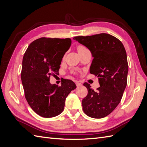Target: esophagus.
<instances>
[{
  "label": "esophagus",
  "mask_w": 147,
  "mask_h": 147,
  "mask_svg": "<svg viewBox=\"0 0 147 147\" xmlns=\"http://www.w3.org/2000/svg\"><path fill=\"white\" fill-rule=\"evenodd\" d=\"M75 84H76V85H77V87H78V86H82V84L81 83H80L79 82H78V81H76L75 82Z\"/></svg>",
  "instance_id": "1"
}]
</instances>
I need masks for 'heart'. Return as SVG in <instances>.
<instances>
[{
	"label": "heart",
	"instance_id": "heart-1",
	"mask_svg": "<svg viewBox=\"0 0 147 147\" xmlns=\"http://www.w3.org/2000/svg\"><path fill=\"white\" fill-rule=\"evenodd\" d=\"M86 48L84 47V46H82V45H79L77 48V50H78V51H83V50H86Z\"/></svg>",
	"mask_w": 147,
	"mask_h": 147
}]
</instances>
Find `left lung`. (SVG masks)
Masks as SVG:
<instances>
[{
  "instance_id": "obj_1",
  "label": "left lung",
  "mask_w": 147,
  "mask_h": 147,
  "mask_svg": "<svg viewBox=\"0 0 147 147\" xmlns=\"http://www.w3.org/2000/svg\"><path fill=\"white\" fill-rule=\"evenodd\" d=\"M74 40L91 52L94 59L90 72L98 77L100 84L97 91L88 83L83 84L88 92L82 102L83 110L91 118L105 117L119 104L127 85L128 64L125 48L117 38L105 33L77 36Z\"/></svg>"
}]
</instances>
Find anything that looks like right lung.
Here are the masks:
<instances>
[{"mask_svg": "<svg viewBox=\"0 0 147 147\" xmlns=\"http://www.w3.org/2000/svg\"><path fill=\"white\" fill-rule=\"evenodd\" d=\"M71 43L69 38L42 37L31 43L24 53L21 78L25 97L40 117L51 118L61 114L66 97L77 88L70 80L64 79L60 86L50 82L51 75L58 73Z\"/></svg>", "mask_w": 147, "mask_h": 147, "instance_id": "1", "label": "right lung"}]
</instances>
